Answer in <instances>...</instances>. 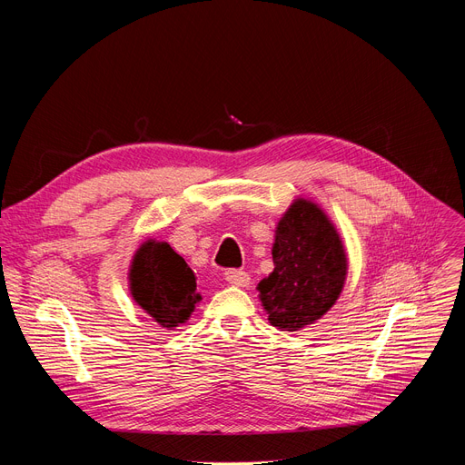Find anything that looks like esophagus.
Here are the masks:
<instances>
[{"instance_id": "obj_1", "label": "esophagus", "mask_w": 465, "mask_h": 465, "mask_svg": "<svg viewBox=\"0 0 465 465\" xmlns=\"http://www.w3.org/2000/svg\"><path fill=\"white\" fill-rule=\"evenodd\" d=\"M224 277H226V281H228L230 284H233V286H247V284L251 282L249 273L241 272V270H228V272L224 273Z\"/></svg>"}]
</instances>
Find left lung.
<instances>
[{
	"label": "left lung",
	"instance_id": "8db88e82",
	"mask_svg": "<svg viewBox=\"0 0 465 465\" xmlns=\"http://www.w3.org/2000/svg\"><path fill=\"white\" fill-rule=\"evenodd\" d=\"M272 254L275 270L258 284L270 322L296 331L319 321L347 275V256L328 216L307 200L292 203L277 226Z\"/></svg>",
	"mask_w": 465,
	"mask_h": 465
}]
</instances>
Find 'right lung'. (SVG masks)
<instances>
[{
  "label": "right lung",
  "mask_w": 465,
  "mask_h": 465,
  "mask_svg": "<svg viewBox=\"0 0 465 465\" xmlns=\"http://www.w3.org/2000/svg\"><path fill=\"white\" fill-rule=\"evenodd\" d=\"M134 300L163 328L183 324L193 311L195 273L167 242L146 241L132 262Z\"/></svg>",
  "instance_id": "obj_1"
}]
</instances>
